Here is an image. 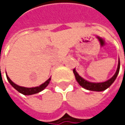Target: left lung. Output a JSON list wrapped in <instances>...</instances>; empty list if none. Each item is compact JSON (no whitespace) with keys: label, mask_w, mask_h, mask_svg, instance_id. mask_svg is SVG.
Masks as SVG:
<instances>
[{"label":"left lung","mask_w":125,"mask_h":125,"mask_svg":"<svg viewBox=\"0 0 125 125\" xmlns=\"http://www.w3.org/2000/svg\"><path fill=\"white\" fill-rule=\"evenodd\" d=\"M119 68H120V62H119V59L117 69H116V71L115 74H114V76L109 80H108L105 82H102V83H92V82L87 81L79 75V74L77 72L75 69H73V72L75 76L76 80L77 81V83H79V85L80 86H82L83 88L88 90L101 92V91H104V90H106L108 87H109L112 85V83L115 81V80L116 79V77L119 74Z\"/></svg>","instance_id":"8db88e82"}]
</instances>
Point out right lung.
<instances>
[{
	"instance_id": "1",
	"label": "right lung",
	"mask_w": 125,
	"mask_h": 125,
	"mask_svg": "<svg viewBox=\"0 0 125 125\" xmlns=\"http://www.w3.org/2000/svg\"><path fill=\"white\" fill-rule=\"evenodd\" d=\"M6 77L8 81L9 82V83L12 85V87L13 88H15L18 92H19L20 93L25 95H33V94H36L38 93L41 92L42 90H43L45 87L48 85V84L50 83V81L51 80V77H50L48 80H47L44 83L41 84L40 86H37V87H22V86H19L16 84H15L13 81H11L10 80V78L9 77V76L6 74Z\"/></svg>"
}]
</instances>
